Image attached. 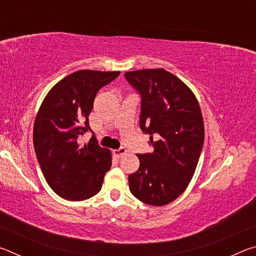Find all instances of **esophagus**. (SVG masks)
I'll return each instance as SVG.
<instances>
[{
    "instance_id": "obj_1",
    "label": "esophagus",
    "mask_w": 256,
    "mask_h": 256,
    "mask_svg": "<svg viewBox=\"0 0 256 256\" xmlns=\"http://www.w3.org/2000/svg\"><path fill=\"white\" fill-rule=\"evenodd\" d=\"M126 154V149L124 148V146H120V149H116V150H114V154L116 156V157H122L123 154Z\"/></svg>"
}]
</instances>
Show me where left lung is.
<instances>
[{
    "mask_svg": "<svg viewBox=\"0 0 256 256\" xmlns=\"http://www.w3.org/2000/svg\"><path fill=\"white\" fill-rule=\"evenodd\" d=\"M141 97L140 128L150 136L152 154H136L138 172L128 175L130 190L146 204L176 200L192 180L204 141L200 106L188 86L164 68L126 72Z\"/></svg>",
    "mask_w": 256,
    "mask_h": 256,
    "instance_id": "1",
    "label": "left lung"
}]
</instances>
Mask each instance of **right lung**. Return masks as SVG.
I'll use <instances>...</instances> for the list:
<instances>
[{"label":"right lung","mask_w":256,"mask_h":256,"mask_svg":"<svg viewBox=\"0 0 256 256\" xmlns=\"http://www.w3.org/2000/svg\"><path fill=\"white\" fill-rule=\"evenodd\" d=\"M118 76V71L71 73L50 90L38 110L34 125L38 162L50 188L66 200L96 196L110 170V151L99 146L96 136L84 146L78 140L92 131L88 116L99 89Z\"/></svg>","instance_id":"add662e5"}]
</instances>
